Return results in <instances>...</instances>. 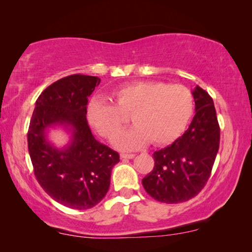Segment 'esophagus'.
<instances>
[{
	"instance_id": "34e87169",
	"label": "esophagus",
	"mask_w": 252,
	"mask_h": 252,
	"mask_svg": "<svg viewBox=\"0 0 252 252\" xmlns=\"http://www.w3.org/2000/svg\"><path fill=\"white\" fill-rule=\"evenodd\" d=\"M120 157H122V159H133V158L135 157V155L134 154H122L120 155Z\"/></svg>"
}]
</instances>
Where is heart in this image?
Segmentation results:
<instances>
[{
    "label": "heart",
    "mask_w": 252,
    "mask_h": 252,
    "mask_svg": "<svg viewBox=\"0 0 252 252\" xmlns=\"http://www.w3.org/2000/svg\"><path fill=\"white\" fill-rule=\"evenodd\" d=\"M112 97L115 104L101 97L92 98L87 119L99 135L111 139L126 122L124 115H132L135 126L113 141L120 150L137 149L149 140L155 146L171 143L184 132L194 111L191 93L181 85L134 82L116 89Z\"/></svg>",
    "instance_id": "heart-1"
}]
</instances>
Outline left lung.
<instances>
[{"label":"left lung","instance_id":"obj_1","mask_svg":"<svg viewBox=\"0 0 252 252\" xmlns=\"http://www.w3.org/2000/svg\"><path fill=\"white\" fill-rule=\"evenodd\" d=\"M191 94L195 116L188 129L171 146L155 151L154 170L142 179L146 191L158 202L174 204L197 195L218 153L220 129L213 99L199 86Z\"/></svg>","mask_w":252,"mask_h":252}]
</instances>
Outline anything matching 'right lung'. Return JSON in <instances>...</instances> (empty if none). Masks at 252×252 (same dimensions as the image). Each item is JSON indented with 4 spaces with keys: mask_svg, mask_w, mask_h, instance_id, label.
Instances as JSON below:
<instances>
[{
    "mask_svg": "<svg viewBox=\"0 0 252 252\" xmlns=\"http://www.w3.org/2000/svg\"><path fill=\"white\" fill-rule=\"evenodd\" d=\"M101 79L73 74L60 79L41 93L27 133L34 174L43 190L70 209L87 210L104 198L119 154L98 142L88 126V97ZM62 128L68 143L57 147L49 139Z\"/></svg>",
    "mask_w": 252,
    "mask_h": 252,
    "instance_id": "add662e5",
    "label": "right lung"
}]
</instances>
